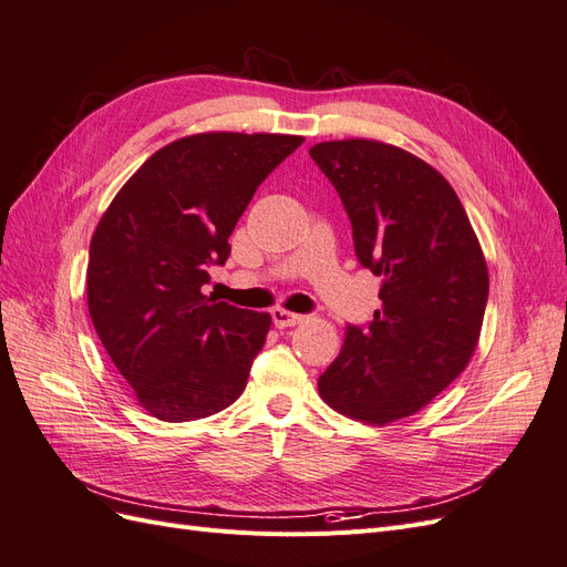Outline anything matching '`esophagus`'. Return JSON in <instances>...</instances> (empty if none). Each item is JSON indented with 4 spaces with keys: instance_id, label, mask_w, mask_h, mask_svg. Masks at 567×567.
Listing matches in <instances>:
<instances>
[{
    "instance_id": "1",
    "label": "esophagus",
    "mask_w": 567,
    "mask_h": 567,
    "mask_svg": "<svg viewBox=\"0 0 567 567\" xmlns=\"http://www.w3.org/2000/svg\"><path fill=\"white\" fill-rule=\"evenodd\" d=\"M271 319H274V326H277V329H290V326L300 323L305 317L296 315V312H288V310H284V307H274Z\"/></svg>"
}]
</instances>
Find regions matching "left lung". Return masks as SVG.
<instances>
[{
	"label": "left lung",
	"mask_w": 567,
	"mask_h": 567,
	"mask_svg": "<svg viewBox=\"0 0 567 567\" xmlns=\"http://www.w3.org/2000/svg\"><path fill=\"white\" fill-rule=\"evenodd\" d=\"M352 221L359 262L381 277L369 329L348 326L319 375L338 414L385 425L414 416L468 367L489 293L471 219L433 165L379 140L310 148Z\"/></svg>",
	"instance_id": "obj_1"
}]
</instances>
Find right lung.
<instances>
[{"label":"right lung","instance_id":"1","mask_svg":"<svg viewBox=\"0 0 567 567\" xmlns=\"http://www.w3.org/2000/svg\"><path fill=\"white\" fill-rule=\"evenodd\" d=\"M298 134L200 132L163 146L101 215L87 307L142 409L169 423L213 416L246 390L271 317L203 296L257 186Z\"/></svg>","mask_w":567,"mask_h":567}]
</instances>
